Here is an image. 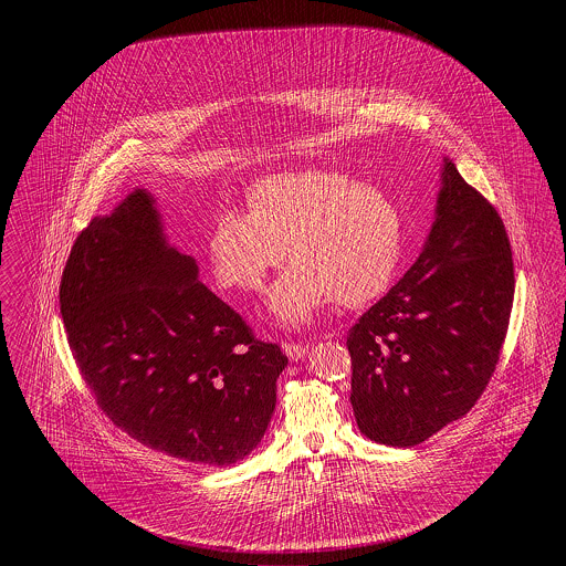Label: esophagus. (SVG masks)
Here are the masks:
<instances>
[{
	"label": "esophagus",
	"mask_w": 566,
	"mask_h": 566,
	"mask_svg": "<svg viewBox=\"0 0 566 566\" xmlns=\"http://www.w3.org/2000/svg\"><path fill=\"white\" fill-rule=\"evenodd\" d=\"M305 346L303 344H296V342H285L283 344V353L292 359V361H298L303 355H305Z\"/></svg>",
	"instance_id": "obj_1"
}]
</instances>
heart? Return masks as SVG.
I'll return each mask as SVG.
<instances>
[{
    "label": "heart",
    "instance_id": "1",
    "mask_svg": "<svg viewBox=\"0 0 566 566\" xmlns=\"http://www.w3.org/2000/svg\"><path fill=\"white\" fill-rule=\"evenodd\" d=\"M245 202L248 213L216 216L209 261L222 287L250 292L287 256L294 265L268 292L274 321L310 323L331 301L364 307L392 285L403 216L384 189L346 174L301 171L259 180Z\"/></svg>",
    "mask_w": 566,
    "mask_h": 566
}]
</instances>
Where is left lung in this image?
<instances>
[{
    "instance_id": "left-lung-1",
    "label": "left lung",
    "mask_w": 566,
    "mask_h": 566,
    "mask_svg": "<svg viewBox=\"0 0 566 566\" xmlns=\"http://www.w3.org/2000/svg\"><path fill=\"white\" fill-rule=\"evenodd\" d=\"M512 301L505 227L444 159L420 256L346 337L359 431L379 444L413 447L462 418L494 373Z\"/></svg>"
}]
</instances>
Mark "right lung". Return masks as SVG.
Listing matches in <instances>:
<instances>
[{
    "mask_svg": "<svg viewBox=\"0 0 566 566\" xmlns=\"http://www.w3.org/2000/svg\"><path fill=\"white\" fill-rule=\"evenodd\" d=\"M61 314L99 409L137 442L207 467L235 464L261 442L287 357L198 281L146 189L76 238Z\"/></svg>",
    "mask_w": 566,
    "mask_h": 566,
    "instance_id": "obj_1",
    "label": "right lung"
}]
</instances>
